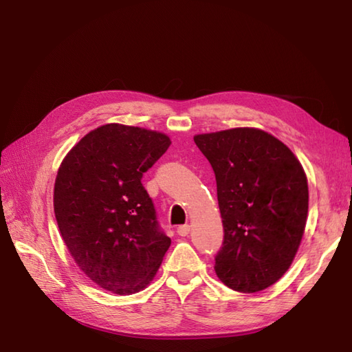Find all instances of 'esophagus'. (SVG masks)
<instances>
[{"instance_id":"34e87169","label":"esophagus","mask_w":352,"mask_h":352,"mask_svg":"<svg viewBox=\"0 0 352 352\" xmlns=\"http://www.w3.org/2000/svg\"><path fill=\"white\" fill-rule=\"evenodd\" d=\"M189 231H190V226H188V223H184V226H180L177 228V233L180 234V236H188L189 234Z\"/></svg>"}]
</instances>
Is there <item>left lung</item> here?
Here are the masks:
<instances>
[{
	"label": "left lung",
	"instance_id": "1",
	"mask_svg": "<svg viewBox=\"0 0 352 352\" xmlns=\"http://www.w3.org/2000/svg\"><path fill=\"white\" fill-rule=\"evenodd\" d=\"M210 162L223 226L214 272L254 294L278 281L300 248L309 212L307 177L295 154L263 130L197 134Z\"/></svg>",
	"mask_w": 352,
	"mask_h": 352
}]
</instances>
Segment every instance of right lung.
<instances>
[{"label":"right lung","instance_id":"1","mask_svg":"<svg viewBox=\"0 0 352 352\" xmlns=\"http://www.w3.org/2000/svg\"><path fill=\"white\" fill-rule=\"evenodd\" d=\"M169 145L163 133L106 124L58 168L54 213L63 242L81 271L113 294L145 289L170 246L140 182Z\"/></svg>","mask_w":352,"mask_h":352}]
</instances>
